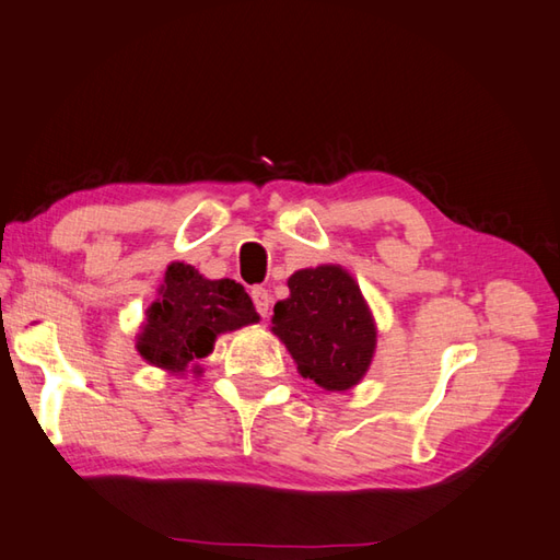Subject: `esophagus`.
<instances>
[{
    "mask_svg": "<svg viewBox=\"0 0 560 560\" xmlns=\"http://www.w3.org/2000/svg\"><path fill=\"white\" fill-rule=\"evenodd\" d=\"M252 301H254V308H257V313L261 315V318H267V315H269V306H271L269 291L261 289V287H254V289H252Z\"/></svg>",
    "mask_w": 560,
    "mask_h": 560,
    "instance_id": "1",
    "label": "esophagus"
}]
</instances>
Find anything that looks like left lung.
I'll use <instances>...</instances> for the list:
<instances>
[{"instance_id": "8db88e82", "label": "left lung", "mask_w": 560, "mask_h": 560, "mask_svg": "<svg viewBox=\"0 0 560 560\" xmlns=\"http://www.w3.org/2000/svg\"><path fill=\"white\" fill-rule=\"evenodd\" d=\"M289 291L273 306L271 330L296 360L301 377L325 392L352 389L377 348V325L358 281L338 264H323L291 273Z\"/></svg>"}]
</instances>
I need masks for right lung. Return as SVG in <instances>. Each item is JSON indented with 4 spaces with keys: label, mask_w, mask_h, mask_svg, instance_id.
Returning <instances> with one entry per match:
<instances>
[{
    "label": "right lung",
    "mask_w": 560,
    "mask_h": 560,
    "mask_svg": "<svg viewBox=\"0 0 560 560\" xmlns=\"http://www.w3.org/2000/svg\"><path fill=\"white\" fill-rule=\"evenodd\" d=\"M259 315L245 287L232 279L210 281L196 267L168 264L159 299L147 311L137 350L154 368L183 374L208 358L220 332L257 323Z\"/></svg>",
    "instance_id": "1"
}]
</instances>
